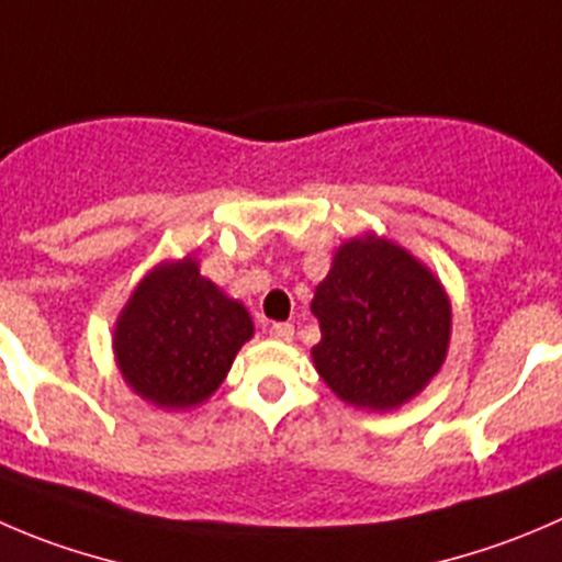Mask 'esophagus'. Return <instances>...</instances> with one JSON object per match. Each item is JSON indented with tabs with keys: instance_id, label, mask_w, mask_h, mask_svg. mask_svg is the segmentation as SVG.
<instances>
[{
	"instance_id": "esophagus-1",
	"label": "esophagus",
	"mask_w": 562,
	"mask_h": 562,
	"mask_svg": "<svg viewBox=\"0 0 562 562\" xmlns=\"http://www.w3.org/2000/svg\"><path fill=\"white\" fill-rule=\"evenodd\" d=\"M269 335L274 340H293V326L291 324H271Z\"/></svg>"
}]
</instances>
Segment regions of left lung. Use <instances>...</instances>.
<instances>
[{
    "instance_id": "8db88e82",
    "label": "left lung",
    "mask_w": 562,
    "mask_h": 562,
    "mask_svg": "<svg viewBox=\"0 0 562 562\" xmlns=\"http://www.w3.org/2000/svg\"><path fill=\"white\" fill-rule=\"evenodd\" d=\"M310 310L321 324L315 368L346 403L395 408L442 368L448 296L431 271L392 241L368 236L342 244Z\"/></svg>"
}]
</instances>
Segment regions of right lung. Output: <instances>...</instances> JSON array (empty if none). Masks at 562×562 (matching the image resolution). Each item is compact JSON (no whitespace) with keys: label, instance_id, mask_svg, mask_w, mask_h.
<instances>
[{"label":"right lung","instance_id":"add662e5","mask_svg":"<svg viewBox=\"0 0 562 562\" xmlns=\"http://www.w3.org/2000/svg\"><path fill=\"white\" fill-rule=\"evenodd\" d=\"M249 337L252 318L244 304L183 258L139 282L114 329V353L134 392L156 406L187 408L225 381Z\"/></svg>","mask_w":562,"mask_h":562}]
</instances>
